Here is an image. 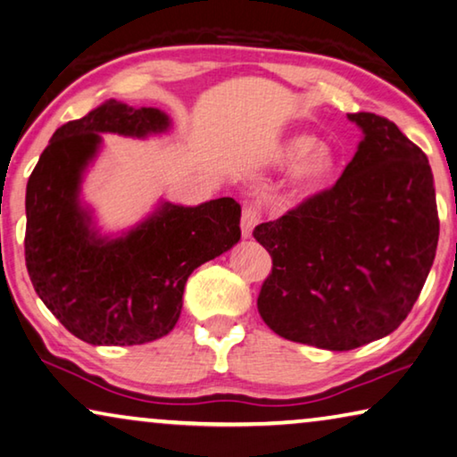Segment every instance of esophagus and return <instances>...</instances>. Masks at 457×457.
Wrapping results in <instances>:
<instances>
[{"label": "esophagus", "instance_id": "1", "mask_svg": "<svg viewBox=\"0 0 457 457\" xmlns=\"http://www.w3.org/2000/svg\"><path fill=\"white\" fill-rule=\"evenodd\" d=\"M258 221H260V215H258L256 209L254 207H245L244 213H242V223H240L244 240H250L252 234H254V228L258 226Z\"/></svg>", "mask_w": 457, "mask_h": 457}]
</instances>
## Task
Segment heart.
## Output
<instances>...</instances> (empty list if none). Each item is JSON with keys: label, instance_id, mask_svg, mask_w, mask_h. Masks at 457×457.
Here are the masks:
<instances>
[{"label": "heart", "instance_id": "b5f03b06", "mask_svg": "<svg viewBox=\"0 0 457 457\" xmlns=\"http://www.w3.org/2000/svg\"><path fill=\"white\" fill-rule=\"evenodd\" d=\"M272 162L291 166L287 187L291 195L309 199L331 185L339 170V156L329 144H317L309 134H291L272 150Z\"/></svg>", "mask_w": 457, "mask_h": 457}]
</instances>
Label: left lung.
Segmentation results:
<instances>
[{
	"label": "left lung",
	"mask_w": 457,
	"mask_h": 457,
	"mask_svg": "<svg viewBox=\"0 0 457 457\" xmlns=\"http://www.w3.org/2000/svg\"><path fill=\"white\" fill-rule=\"evenodd\" d=\"M347 120L361 140L337 183L254 229L272 256L260 317L280 337L329 352L370 344L404 321L439 240L423 150L380 115Z\"/></svg>",
	"instance_id": "obj_1"
}]
</instances>
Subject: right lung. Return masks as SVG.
Instances as JSON below:
<instances>
[{
    "label": "right lung",
    "instance_id": "add662e5",
    "mask_svg": "<svg viewBox=\"0 0 457 457\" xmlns=\"http://www.w3.org/2000/svg\"><path fill=\"white\" fill-rule=\"evenodd\" d=\"M158 107L110 99L61 126L28 179L26 266L34 291L72 336L91 345H137L172 331L195 268L240 242L242 209L231 197L187 207L161 201L121 234H101L81 199L85 172L104 137L161 136Z\"/></svg>",
    "mask_w": 457,
    "mask_h": 457
}]
</instances>
